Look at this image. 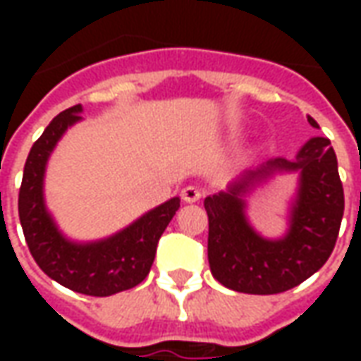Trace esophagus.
<instances>
[{"label": "esophagus", "mask_w": 361, "mask_h": 361, "mask_svg": "<svg viewBox=\"0 0 361 361\" xmlns=\"http://www.w3.org/2000/svg\"><path fill=\"white\" fill-rule=\"evenodd\" d=\"M201 189L195 188V185H188V188L181 189V199L185 201V203H197L199 199H201Z\"/></svg>", "instance_id": "34e87169"}]
</instances>
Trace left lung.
Segmentation results:
<instances>
[{
	"label": "left lung",
	"mask_w": 361,
	"mask_h": 361,
	"mask_svg": "<svg viewBox=\"0 0 361 361\" xmlns=\"http://www.w3.org/2000/svg\"><path fill=\"white\" fill-rule=\"evenodd\" d=\"M311 127L317 121L307 116ZM298 172V191L282 238H265L247 219L249 195L274 173ZM209 265L214 279L243 294H280L302 284L331 257L344 214L338 162L326 137H311L294 160L274 158L204 199Z\"/></svg>",
	"instance_id": "obj_1"
}]
</instances>
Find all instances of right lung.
Here are the masks:
<instances>
[{"mask_svg": "<svg viewBox=\"0 0 361 361\" xmlns=\"http://www.w3.org/2000/svg\"><path fill=\"white\" fill-rule=\"evenodd\" d=\"M81 111V104L61 111L32 145L19 191V219L28 250L51 280L79 294L104 298L135 288L147 279L158 240L180 209V197L158 204L104 240L73 242L61 234L44 201V173L59 139L82 119Z\"/></svg>", "mask_w": 361, "mask_h": 361, "instance_id": "right-lung-1", "label": "right lung"}]
</instances>
